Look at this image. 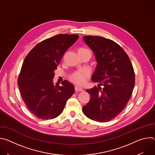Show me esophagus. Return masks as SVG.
Listing matches in <instances>:
<instances>
[{
	"mask_svg": "<svg viewBox=\"0 0 155 155\" xmlns=\"http://www.w3.org/2000/svg\"><path fill=\"white\" fill-rule=\"evenodd\" d=\"M75 90L77 92H82V91H83V89H81V88H80V87H78V86L75 87Z\"/></svg>",
	"mask_w": 155,
	"mask_h": 155,
	"instance_id": "1",
	"label": "esophagus"
}]
</instances>
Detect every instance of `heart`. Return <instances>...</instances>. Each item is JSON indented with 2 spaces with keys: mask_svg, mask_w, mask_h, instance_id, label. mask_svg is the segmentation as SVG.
<instances>
[{
  "mask_svg": "<svg viewBox=\"0 0 155 155\" xmlns=\"http://www.w3.org/2000/svg\"><path fill=\"white\" fill-rule=\"evenodd\" d=\"M85 49H80V50H83ZM69 80L75 84L79 86H83L86 84L88 75L86 74L81 72H75L69 76Z\"/></svg>",
  "mask_w": 155,
  "mask_h": 155,
  "instance_id": "b5f03b06",
  "label": "heart"
}]
</instances>
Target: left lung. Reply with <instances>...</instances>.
<instances>
[{"label":"left lung","mask_w":155,"mask_h":155,"mask_svg":"<svg viewBox=\"0 0 155 155\" xmlns=\"http://www.w3.org/2000/svg\"><path fill=\"white\" fill-rule=\"evenodd\" d=\"M83 40L95 54L97 64L92 80L99 86L86 90L91 97L83 112L92 120L107 122L122 112L130 98L135 84L133 66L114 41L100 36H84Z\"/></svg>","instance_id":"1"}]
</instances>
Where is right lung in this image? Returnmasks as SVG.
Returning a JSON list of instances; mask_svg holds the SVG:
<instances>
[{
    "mask_svg": "<svg viewBox=\"0 0 155 155\" xmlns=\"http://www.w3.org/2000/svg\"><path fill=\"white\" fill-rule=\"evenodd\" d=\"M78 37L70 34L54 35L38 43L25 58L18 84L22 99L37 118H56L74 93L72 84L64 80L62 86L54 85L53 78L65 51Z\"/></svg>",
    "mask_w": 155,
    "mask_h": 155,
    "instance_id": "add662e5",
    "label": "right lung"
}]
</instances>
